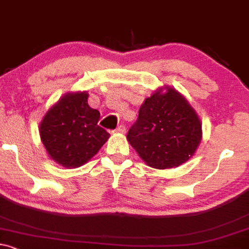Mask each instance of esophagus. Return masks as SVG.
Listing matches in <instances>:
<instances>
[{
	"label": "esophagus",
	"instance_id": "1",
	"mask_svg": "<svg viewBox=\"0 0 249 249\" xmlns=\"http://www.w3.org/2000/svg\"><path fill=\"white\" fill-rule=\"evenodd\" d=\"M117 133H124L125 132V125L124 124H120L119 127L116 128Z\"/></svg>",
	"mask_w": 249,
	"mask_h": 249
}]
</instances>
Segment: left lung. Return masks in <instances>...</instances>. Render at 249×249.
Wrapping results in <instances>:
<instances>
[{
	"label": "left lung",
	"instance_id": "left-lung-1",
	"mask_svg": "<svg viewBox=\"0 0 249 249\" xmlns=\"http://www.w3.org/2000/svg\"><path fill=\"white\" fill-rule=\"evenodd\" d=\"M127 139L148 166L177 167L199 146L202 124L181 93L170 87L160 88L141 104Z\"/></svg>",
	"mask_w": 249,
	"mask_h": 249
}]
</instances>
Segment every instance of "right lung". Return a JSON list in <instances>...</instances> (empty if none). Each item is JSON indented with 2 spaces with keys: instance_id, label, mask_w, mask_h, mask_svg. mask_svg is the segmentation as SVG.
Instances as JSON below:
<instances>
[{
  "instance_id": "1",
  "label": "right lung",
  "mask_w": 249,
  "mask_h": 249,
  "mask_svg": "<svg viewBox=\"0 0 249 249\" xmlns=\"http://www.w3.org/2000/svg\"><path fill=\"white\" fill-rule=\"evenodd\" d=\"M88 96L87 91L66 93L40 124V138L47 153L64 167L84 165L110 136L98 125L100 111L88 104Z\"/></svg>"
}]
</instances>
